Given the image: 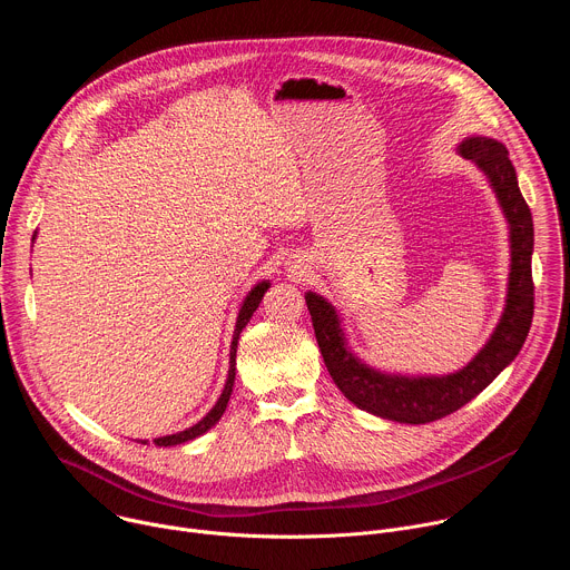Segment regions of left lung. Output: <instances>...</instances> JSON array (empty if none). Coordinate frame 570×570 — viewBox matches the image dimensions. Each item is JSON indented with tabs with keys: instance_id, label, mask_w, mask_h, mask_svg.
Returning a JSON list of instances; mask_svg holds the SVG:
<instances>
[{
	"instance_id": "1",
	"label": "left lung",
	"mask_w": 570,
	"mask_h": 570,
	"mask_svg": "<svg viewBox=\"0 0 570 570\" xmlns=\"http://www.w3.org/2000/svg\"><path fill=\"white\" fill-rule=\"evenodd\" d=\"M458 153L484 174L510 227L508 297L494 334L458 372L442 376L390 374L363 363L347 345L343 320L334 304L308 291L304 295L317 347L338 390L356 405L381 420L399 424H429L442 420L490 385L521 352L534 313L532 250L534 227L521 196L508 148L492 137H464Z\"/></svg>"
}]
</instances>
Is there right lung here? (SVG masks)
<instances>
[{
  "label": "right lung",
  "mask_w": 570,
  "mask_h": 570,
  "mask_svg": "<svg viewBox=\"0 0 570 570\" xmlns=\"http://www.w3.org/2000/svg\"><path fill=\"white\" fill-rule=\"evenodd\" d=\"M36 238V234H33ZM271 288V282L264 279L259 284H255L250 288V293L246 295V299H243L240 308H238V315H236V324H234V334H232V345H229V370H227V381H225V387L218 396V401L214 403V409L194 426L180 431V433H174V435H165V438H155V446H178V444H185L189 440H196L200 438L203 433H207L214 424H218V420L223 417L225 409H227V401H229V394H232V387H234V376H236V345H238V336L240 332L246 330V324L250 322L253 313L259 308L266 291ZM141 444H146V440H141Z\"/></svg>",
  "instance_id": "add662e5"
}]
</instances>
